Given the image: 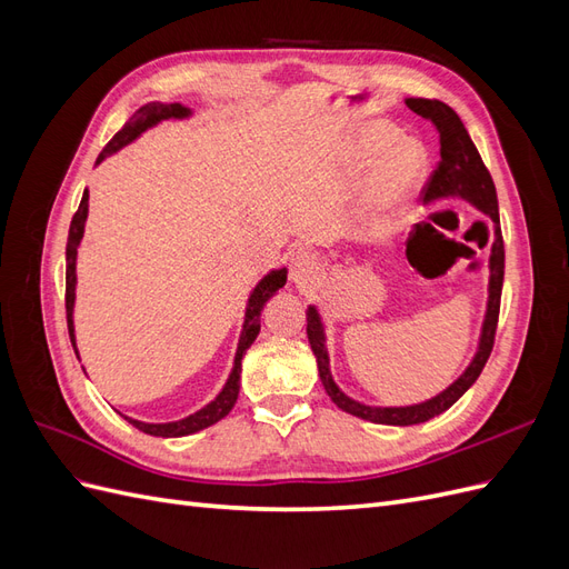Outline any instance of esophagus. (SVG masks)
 Segmentation results:
<instances>
[{
	"label": "esophagus",
	"mask_w": 569,
	"mask_h": 569,
	"mask_svg": "<svg viewBox=\"0 0 569 569\" xmlns=\"http://www.w3.org/2000/svg\"><path fill=\"white\" fill-rule=\"evenodd\" d=\"M322 272L320 258L311 251H297L289 258V280L299 287H311Z\"/></svg>",
	"instance_id": "esophagus-1"
}]
</instances>
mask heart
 I'll use <instances>...</instances> for the list:
<instances>
[{
	"mask_svg": "<svg viewBox=\"0 0 569 569\" xmlns=\"http://www.w3.org/2000/svg\"><path fill=\"white\" fill-rule=\"evenodd\" d=\"M335 173L343 182L372 173L363 209L356 216V230L375 237L389 230L418 194L427 176V157L418 144L406 142V134L389 120H368L343 137L335 157Z\"/></svg>",
	"mask_w": 569,
	"mask_h": 569,
	"instance_id": "obj_1",
	"label": "heart"
}]
</instances>
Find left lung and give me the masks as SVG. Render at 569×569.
<instances>
[{"instance_id": "8db88e82", "label": "left lung", "mask_w": 569, "mask_h": 569, "mask_svg": "<svg viewBox=\"0 0 569 569\" xmlns=\"http://www.w3.org/2000/svg\"><path fill=\"white\" fill-rule=\"evenodd\" d=\"M406 107L410 111H416L418 116L432 120L439 134L441 161H439V168L435 170L432 180H429L425 189V206H435L443 199H465L491 220L493 239H491V253H489L487 313H485V320H481L477 351L470 360V366L462 370V375L456 382H451L443 391H439L437 396H432V399H427L422 403L368 406L351 399L349 393H343L335 382L332 370H330V351H327L322 316L318 311V306L313 303L306 308V322H308L306 335H308V343H311L313 349V356L318 360L320 382L327 396H330L341 410L351 412V416L360 420H368L375 425H393V427L420 425L441 416L443 410H449L460 396L477 382V377L481 375V370H485L493 349V335L498 325V308H501V289H503V270H506V249H503V234H501V218H498L496 187L485 161L479 157L475 142L470 140L468 130H465L462 120L449 104H443L439 99L408 97Z\"/></svg>"}]
</instances>
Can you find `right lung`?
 Masks as SVG:
<instances>
[{
	"instance_id": "add662e5",
	"label": "right lung",
	"mask_w": 569,
	"mask_h": 569,
	"mask_svg": "<svg viewBox=\"0 0 569 569\" xmlns=\"http://www.w3.org/2000/svg\"><path fill=\"white\" fill-rule=\"evenodd\" d=\"M192 116V109L182 107V104H163V101H149V104L137 109L128 123L123 126V130H118L113 134V140L104 147V151L97 157V166L109 159L111 153H116L118 149H123L126 144H130L132 140H137L144 130L159 126L161 120H182ZM90 213V192L84 189L82 192V201L78 206V211L71 220V230H68V244H66V316H68V335H71L73 349L78 356V347H76V325H73V308H76V261H78V249L82 242L84 234V220H88ZM287 282V268H278L270 270L266 278L253 287V291L249 295L247 301V311H244V322H242V335H239L237 341V351H234V360H232V370L228 375V382L222 385V389L218 391V396L213 401L206 403L203 408H199L192 416H187L182 420H173V422H142L123 416L132 427L140 429L144 435L151 437H187L201 432V429L216 425L218 420H222L232 410V406L237 403L239 396V372H242V358L247 353V349L256 341L258 332H261V311L266 308V303L278 295V291L284 287Z\"/></svg>"
}]
</instances>
